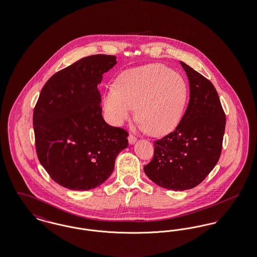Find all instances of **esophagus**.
Segmentation results:
<instances>
[{"label": "esophagus", "instance_id": "34e87169", "mask_svg": "<svg viewBox=\"0 0 257 257\" xmlns=\"http://www.w3.org/2000/svg\"><path fill=\"white\" fill-rule=\"evenodd\" d=\"M128 142H129V145H134L135 143L137 142V138L133 135L130 134L128 137Z\"/></svg>", "mask_w": 257, "mask_h": 257}]
</instances>
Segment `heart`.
Returning <instances> with one entry per match:
<instances>
[{
	"label": "heart",
	"instance_id": "heart-1",
	"mask_svg": "<svg viewBox=\"0 0 257 257\" xmlns=\"http://www.w3.org/2000/svg\"><path fill=\"white\" fill-rule=\"evenodd\" d=\"M114 87L103 95L104 111L113 125L127 121L135 106L140 129L155 137L171 133L182 118L188 86L180 74L163 64L125 70Z\"/></svg>",
	"mask_w": 257,
	"mask_h": 257
}]
</instances>
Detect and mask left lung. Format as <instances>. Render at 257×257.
<instances>
[{
  "mask_svg": "<svg viewBox=\"0 0 257 257\" xmlns=\"http://www.w3.org/2000/svg\"><path fill=\"white\" fill-rule=\"evenodd\" d=\"M190 84V100L174 132L154 143V157L144 168L160 187L185 191L201 183L220 159L225 114L213 84L180 61Z\"/></svg>",
  "mask_w": 257,
  "mask_h": 257,
  "instance_id": "1",
  "label": "left lung"
}]
</instances>
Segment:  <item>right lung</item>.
<instances>
[{
    "mask_svg": "<svg viewBox=\"0 0 257 257\" xmlns=\"http://www.w3.org/2000/svg\"><path fill=\"white\" fill-rule=\"evenodd\" d=\"M117 63L115 56L83 58L53 75L34 110L38 160L51 178L73 191L104 183L128 147V133L102 116L97 86Z\"/></svg>",
    "mask_w": 257,
    "mask_h": 257,
    "instance_id": "1",
    "label": "right lung"
}]
</instances>
